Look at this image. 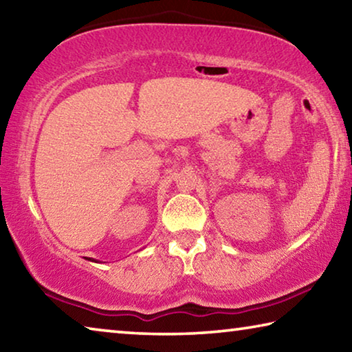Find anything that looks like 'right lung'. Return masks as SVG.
I'll list each match as a JSON object with an SVG mask.
<instances>
[{
	"label": "right lung",
	"instance_id": "obj_1",
	"mask_svg": "<svg viewBox=\"0 0 352 352\" xmlns=\"http://www.w3.org/2000/svg\"><path fill=\"white\" fill-rule=\"evenodd\" d=\"M88 261H94V259H91V258H90V259H88Z\"/></svg>",
	"mask_w": 352,
	"mask_h": 352
}]
</instances>
